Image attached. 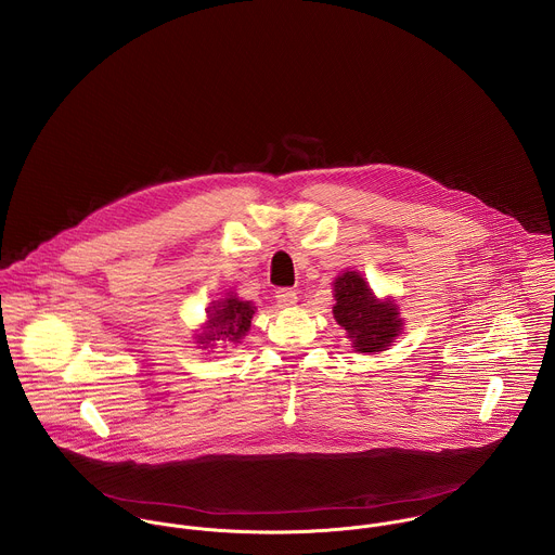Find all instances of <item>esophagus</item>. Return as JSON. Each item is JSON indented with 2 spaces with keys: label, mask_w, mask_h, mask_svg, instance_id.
<instances>
[{
  "label": "esophagus",
  "mask_w": 555,
  "mask_h": 555,
  "mask_svg": "<svg viewBox=\"0 0 555 555\" xmlns=\"http://www.w3.org/2000/svg\"><path fill=\"white\" fill-rule=\"evenodd\" d=\"M275 299L280 304V308H293L297 304V293L293 288H280L275 293Z\"/></svg>",
  "instance_id": "esophagus-1"
}]
</instances>
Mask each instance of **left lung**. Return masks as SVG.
Masks as SVG:
<instances>
[{
	"mask_svg": "<svg viewBox=\"0 0 555 555\" xmlns=\"http://www.w3.org/2000/svg\"><path fill=\"white\" fill-rule=\"evenodd\" d=\"M334 319L347 330L358 353H380L398 338L402 319L393 299H376L358 271L340 273L334 282Z\"/></svg>",
	"mask_w": 555,
	"mask_h": 555,
	"instance_id": "8db88e82",
	"label": "left lung"
}]
</instances>
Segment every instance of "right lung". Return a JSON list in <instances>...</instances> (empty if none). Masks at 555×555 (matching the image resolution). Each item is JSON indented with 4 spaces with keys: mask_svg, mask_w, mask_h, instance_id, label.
<instances>
[{
    "mask_svg": "<svg viewBox=\"0 0 555 555\" xmlns=\"http://www.w3.org/2000/svg\"><path fill=\"white\" fill-rule=\"evenodd\" d=\"M254 304L251 301H241L236 295H228L225 299L212 301L208 306V321L204 325V332L197 334V345L202 349L212 347L210 343L221 340L228 345L241 343V338L249 332L251 327V317H254Z\"/></svg>",
    "mask_w": 555,
    "mask_h": 555,
    "instance_id": "obj_1",
    "label": "right lung"
}]
</instances>
